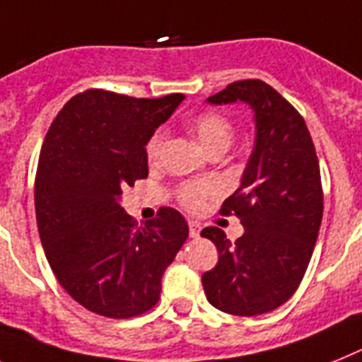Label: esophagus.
<instances>
[{
  "label": "esophagus",
  "mask_w": 362,
  "mask_h": 362,
  "mask_svg": "<svg viewBox=\"0 0 362 362\" xmlns=\"http://www.w3.org/2000/svg\"><path fill=\"white\" fill-rule=\"evenodd\" d=\"M200 224L195 221H189V238H199Z\"/></svg>",
  "instance_id": "34e87169"
}]
</instances>
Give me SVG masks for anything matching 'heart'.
Wrapping results in <instances>:
<instances>
[{"instance_id": "heart-1", "label": "heart", "mask_w": 362, "mask_h": 362, "mask_svg": "<svg viewBox=\"0 0 362 362\" xmlns=\"http://www.w3.org/2000/svg\"><path fill=\"white\" fill-rule=\"evenodd\" d=\"M191 130L195 132L197 139H199L200 145L208 153H214V151H218V148L226 151L230 144H232V123H230L228 117H224L223 114H217V112H204V114L197 115L193 123H191ZM162 148L163 132H156L147 145L148 160L156 162L160 154H162ZM215 191L217 189L211 184H186V186L180 187V199L187 208H197L200 204V200L204 199V197L214 195Z\"/></svg>"}]
</instances>
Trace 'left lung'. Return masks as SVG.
Listing matches in <instances>:
<instances>
[{"label":"left lung","mask_w":362,"mask_h":362,"mask_svg":"<svg viewBox=\"0 0 362 362\" xmlns=\"http://www.w3.org/2000/svg\"><path fill=\"white\" fill-rule=\"evenodd\" d=\"M209 105L245 103L254 114V148L221 214H235L245 233L235 241L217 226V265L202 274L208 302L228 315L256 317L279 308L298 289L322 223L320 167L302 115L263 81H238L208 97Z\"/></svg>","instance_id":"left-lung-1"}]
</instances>
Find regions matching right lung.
I'll use <instances>...</instances> for the list:
<instances>
[{"instance_id":"add662e5","label":"right lung","mask_w":362,"mask_h":362,"mask_svg":"<svg viewBox=\"0 0 362 362\" xmlns=\"http://www.w3.org/2000/svg\"><path fill=\"white\" fill-rule=\"evenodd\" d=\"M184 99L88 90L45 136L35 184L42 247L66 293L97 315L129 318L156 305L163 272L186 243L176 209L138 228L121 206L124 187L147 178L148 139Z\"/></svg>"}]
</instances>
